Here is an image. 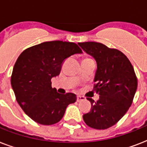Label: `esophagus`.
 Returning <instances> with one entry per match:
<instances>
[{
	"label": "esophagus",
	"mask_w": 147,
	"mask_h": 147,
	"mask_svg": "<svg viewBox=\"0 0 147 147\" xmlns=\"http://www.w3.org/2000/svg\"><path fill=\"white\" fill-rule=\"evenodd\" d=\"M85 99V97L81 96V95H77V101L78 102H80L82 100H84Z\"/></svg>",
	"instance_id": "34e87169"
}]
</instances>
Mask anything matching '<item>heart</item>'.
Here are the masks:
<instances>
[{
    "label": "heart",
    "instance_id": "b5f03b06",
    "mask_svg": "<svg viewBox=\"0 0 147 147\" xmlns=\"http://www.w3.org/2000/svg\"><path fill=\"white\" fill-rule=\"evenodd\" d=\"M85 59H89V58H85Z\"/></svg>",
    "mask_w": 147,
    "mask_h": 147
}]
</instances>
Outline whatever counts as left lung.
<instances>
[{"label":"left lung","mask_w":147,"mask_h":147,"mask_svg":"<svg viewBox=\"0 0 147 147\" xmlns=\"http://www.w3.org/2000/svg\"><path fill=\"white\" fill-rule=\"evenodd\" d=\"M97 62L94 88L99 99L92 104L83 120L88 127L105 130L116 124L132 104L137 88V78L128 58L122 52L97 42H78Z\"/></svg>","instance_id":"8db88e82"}]
</instances>
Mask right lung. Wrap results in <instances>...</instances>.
Listing matches in <instances>:
<instances>
[{
    "mask_svg": "<svg viewBox=\"0 0 147 147\" xmlns=\"http://www.w3.org/2000/svg\"><path fill=\"white\" fill-rule=\"evenodd\" d=\"M82 52L75 42L55 40L27 48L19 55L11 86L17 103L33 121L42 125L58 123L67 106L76 101L75 94H62L53 88L51 79L59 75L67 58Z\"/></svg>",
    "mask_w": 147,
    "mask_h": 147,
    "instance_id": "1",
    "label": "right lung"
}]
</instances>
